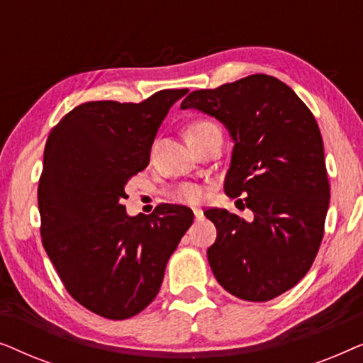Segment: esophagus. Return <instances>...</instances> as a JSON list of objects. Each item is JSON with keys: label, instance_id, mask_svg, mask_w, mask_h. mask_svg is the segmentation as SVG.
I'll use <instances>...</instances> for the list:
<instances>
[{"label": "esophagus", "instance_id": "esophagus-1", "mask_svg": "<svg viewBox=\"0 0 363 363\" xmlns=\"http://www.w3.org/2000/svg\"><path fill=\"white\" fill-rule=\"evenodd\" d=\"M193 213H195L196 220H201V218H203V211L200 210V208H193Z\"/></svg>", "mask_w": 363, "mask_h": 363}]
</instances>
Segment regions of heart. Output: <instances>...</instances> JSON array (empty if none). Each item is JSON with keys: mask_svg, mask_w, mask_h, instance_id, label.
Here are the masks:
<instances>
[{"mask_svg": "<svg viewBox=\"0 0 363 363\" xmlns=\"http://www.w3.org/2000/svg\"><path fill=\"white\" fill-rule=\"evenodd\" d=\"M211 132H221V130H220V127H218L213 121H208V118H198V121H193L186 128L188 142L205 137ZM177 196L180 198V200L195 203L201 198V190L198 186L186 185V186H183V188H180V190H178Z\"/></svg>", "mask_w": 363, "mask_h": 363, "instance_id": "heart-1", "label": "heart"}]
</instances>
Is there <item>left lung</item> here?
Returning a JSON list of instances; mask_svg holds the SVG:
<instances>
[{
	"label": "left lung",
	"instance_id": "left-lung-1",
	"mask_svg": "<svg viewBox=\"0 0 363 363\" xmlns=\"http://www.w3.org/2000/svg\"><path fill=\"white\" fill-rule=\"evenodd\" d=\"M190 107L230 130L225 191L242 194L236 206L252 211L251 221L220 208L205 213L216 226L206 252L213 274L242 301L274 299L307 274L324 238L330 186L319 125L289 86L266 74L193 91L182 102Z\"/></svg>",
	"mask_w": 363,
	"mask_h": 363
}]
</instances>
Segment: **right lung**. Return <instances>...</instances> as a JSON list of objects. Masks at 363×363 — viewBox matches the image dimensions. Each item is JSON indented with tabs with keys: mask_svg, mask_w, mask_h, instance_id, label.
Returning <instances> with one entry per match:
<instances>
[{
	"mask_svg": "<svg viewBox=\"0 0 363 363\" xmlns=\"http://www.w3.org/2000/svg\"><path fill=\"white\" fill-rule=\"evenodd\" d=\"M186 92L81 104L48 137L38 186L43 246L72 299L106 319H128L155 299L193 223L182 205L128 216L121 203L128 178L150 162L162 121Z\"/></svg>",
	"mask_w": 363,
	"mask_h": 363,
	"instance_id": "obj_1",
	"label": "right lung"
}]
</instances>
